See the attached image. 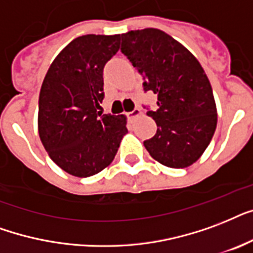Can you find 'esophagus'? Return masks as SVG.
Returning <instances> with one entry per match:
<instances>
[{
    "instance_id": "obj_1",
    "label": "esophagus",
    "mask_w": 253,
    "mask_h": 253,
    "mask_svg": "<svg viewBox=\"0 0 253 253\" xmlns=\"http://www.w3.org/2000/svg\"><path fill=\"white\" fill-rule=\"evenodd\" d=\"M142 115V112H141V109L140 108H134L132 111V112H128L126 113V116L129 117V119H136V117L141 116Z\"/></svg>"
}]
</instances>
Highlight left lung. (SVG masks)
<instances>
[{"instance_id":"obj_1","label":"left lung","mask_w":253,"mask_h":253,"mask_svg":"<svg viewBox=\"0 0 253 253\" xmlns=\"http://www.w3.org/2000/svg\"><path fill=\"white\" fill-rule=\"evenodd\" d=\"M121 51L157 95L146 115L157 133L144 145L162 165L183 169L197 162L214 136L218 113L210 80L198 59L165 31L148 27L121 34Z\"/></svg>"}]
</instances>
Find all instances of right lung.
I'll return each instance as SVG.
<instances>
[{
  "mask_svg": "<svg viewBox=\"0 0 253 253\" xmlns=\"http://www.w3.org/2000/svg\"><path fill=\"white\" fill-rule=\"evenodd\" d=\"M120 34L78 37L52 60L39 92L38 132L50 158L74 177L111 165L124 134V115H103V70Z\"/></svg>",
  "mask_w": 253,
  "mask_h": 253,
  "instance_id": "right-lung-1",
  "label": "right lung"
}]
</instances>
